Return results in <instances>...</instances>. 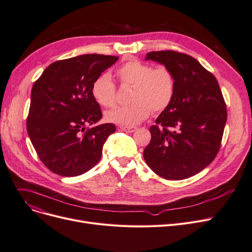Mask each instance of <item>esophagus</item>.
<instances>
[{
  "label": "esophagus",
  "instance_id": "esophagus-1",
  "mask_svg": "<svg viewBox=\"0 0 252 252\" xmlns=\"http://www.w3.org/2000/svg\"><path fill=\"white\" fill-rule=\"evenodd\" d=\"M120 129L125 130L126 133H133L137 129L136 126H120Z\"/></svg>",
  "mask_w": 252,
  "mask_h": 252
}]
</instances>
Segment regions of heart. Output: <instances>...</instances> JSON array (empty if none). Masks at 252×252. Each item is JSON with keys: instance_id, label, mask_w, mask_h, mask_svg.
Returning a JSON list of instances; mask_svg holds the SVG:
<instances>
[{"instance_id": "1", "label": "heart", "mask_w": 252, "mask_h": 252, "mask_svg": "<svg viewBox=\"0 0 252 252\" xmlns=\"http://www.w3.org/2000/svg\"><path fill=\"white\" fill-rule=\"evenodd\" d=\"M116 77L120 85L133 86L129 95L133 104L107 111L105 119L108 123L125 126H136L149 117L152 110L157 113L166 110L174 99L176 79L167 65L153 68L150 63L130 60L117 69ZM91 94L100 106H113L116 102V85L110 75L103 73L95 77Z\"/></svg>"}]
</instances>
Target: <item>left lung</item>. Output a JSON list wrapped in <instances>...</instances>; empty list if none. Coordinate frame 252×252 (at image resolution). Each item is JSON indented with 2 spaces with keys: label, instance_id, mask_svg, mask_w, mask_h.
Instances as JSON below:
<instances>
[{
  "label": "left lung",
  "instance_id": "left-lung-1",
  "mask_svg": "<svg viewBox=\"0 0 252 252\" xmlns=\"http://www.w3.org/2000/svg\"><path fill=\"white\" fill-rule=\"evenodd\" d=\"M146 60L169 67L176 79L170 106L150 126L143 157L149 168L168 180L201 172L220 149L226 105L215 76L192 57L174 50L151 51Z\"/></svg>",
  "mask_w": 252,
  "mask_h": 252
}]
</instances>
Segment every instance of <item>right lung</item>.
I'll return each mask as SVG.
<instances>
[{"label":"right lung","instance_id":"add662e5","mask_svg":"<svg viewBox=\"0 0 252 252\" xmlns=\"http://www.w3.org/2000/svg\"><path fill=\"white\" fill-rule=\"evenodd\" d=\"M118 57L83 54L49 64L32 85L27 129L44 166L61 176H78L94 167L113 124H96L100 105L91 94L93 81Z\"/></svg>","mask_w":252,"mask_h":252}]
</instances>
